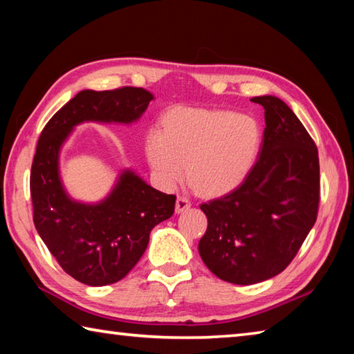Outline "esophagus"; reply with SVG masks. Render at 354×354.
Returning a JSON list of instances; mask_svg holds the SVG:
<instances>
[{
    "label": "esophagus",
    "instance_id": "1",
    "mask_svg": "<svg viewBox=\"0 0 354 354\" xmlns=\"http://www.w3.org/2000/svg\"><path fill=\"white\" fill-rule=\"evenodd\" d=\"M191 207V201L185 196H178L176 202V213H183Z\"/></svg>",
    "mask_w": 354,
    "mask_h": 354
}]
</instances>
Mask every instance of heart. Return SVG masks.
Returning a JSON list of instances; mask_svg holds the SVG:
<instances>
[{"label": "heart", "mask_w": 354, "mask_h": 354, "mask_svg": "<svg viewBox=\"0 0 354 354\" xmlns=\"http://www.w3.org/2000/svg\"><path fill=\"white\" fill-rule=\"evenodd\" d=\"M261 127L230 110H172L163 130L146 135V155L157 182L171 189L185 177L197 193L224 196L249 176L261 147Z\"/></svg>", "instance_id": "obj_1"}]
</instances>
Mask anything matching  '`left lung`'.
Returning <instances> with one entry per match:
<instances>
[{
    "instance_id": "obj_1",
    "label": "left lung",
    "mask_w": 354,
    "mask_h": 354,
    "mask_svg": "<svg viewBox=\"0 0 354 354\" xmlns=\"http://www.w3.org/2000/svg\"><path fill=\"white\" fill-rule=\"evenodd\" d=\"M264 107L259 157L239 187L202 203L207 232L202 261L221 280L255 284L283 272L317 219L319 152L305 126L281 99H250Z\"/></svg>"
}]
</instances>
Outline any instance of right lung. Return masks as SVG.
I'll list each match as a JSON object with an SVG mask.
<instances>
[{
    "mask_svg": "<svg viewBox=\"0 0 354 354\" xmlns=\"http://www.w3.org/2000/svg\"><path fill=\"white\" fill-rule=\"evenodd\" d=\"M153 99L140 86L84 90L43 129L30 167L34 225L60 268L88 286L122 280L140 261L152 228L169 219L176 196L165 194L124 171L107 199L86 205L71 201L59 177V152L84 121L133 122Z\"/></svg>",
    "mask_w": 354,
    "mask_h": 354,
    "instance_id": "1",
    "label": "right lung"
}]
</instances>
